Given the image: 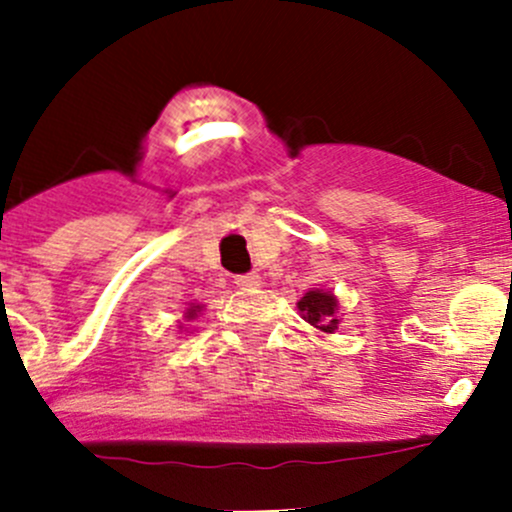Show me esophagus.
<instances>
[{
    "instance_id": "1",
    "label": "esophagus",
    "mask_w": 512,
    "mask_h": 512,
    "mask_svg": "<svg viewBox=\"0 0 512 512\" xmlns=\"http://www.w3.org/2000/svg\"><path fill=\"white\" fill-rule=\"evenodd\" d=\"M235 285L240 289H255L262 285V277L257 272H247V275H237Z\"/></svg>"
}]
</instances>
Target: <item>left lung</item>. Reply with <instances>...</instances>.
<instances>
[{
	"mask_svg": "<svg viewBox=\"0 0 512 512\" xmlns=\"http://www.w3.org/2000/svg\"><path fill=\"white\" fill-rule=\"evenodd\" d=\"M337 307V297L332 292H324V289H309L297 302V309L302 312L304 322H309L314 329L324 334H334V329H337Z\"/></svg>",
	"mask_w": 512,
	"mask_h": 512,
	"instance_id": "8db88e82",
	"label": "left lung"
}]
</instances>
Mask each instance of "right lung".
I'll use <instances>...</instances> for the list:
<instances>
[{
    "label": "right lung",
    "mask_w": 512,
    "mask_h": 512,
    "mask_svg": "<svg viewBox=\"0 0 512 512\" xmlns=\"http://www.w3.org/2000/svg\"><path fill=\"white\" fill-rule=\"evenodd\" d=\"M200 309H203V307H200V304H190V309H188V312H185V317H188V319L198 317V312H200Z\"/></svg>",
    "instance_id": "right-lung-1"
}]
</instances>
